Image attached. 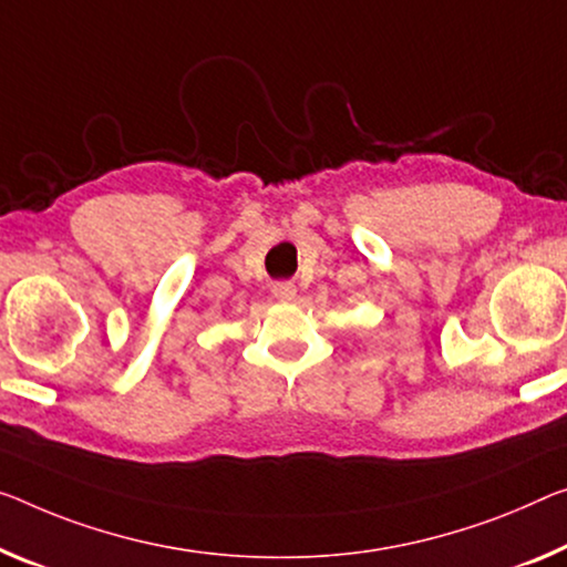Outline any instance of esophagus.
Wrapping results in <instances>:
<instances>
[{"label":"esophagus","mask_w":567,"mask_h":567,"mask_svg":"<svg viewBox=\"0 0 567 567\" xmlns=\"http://www.w3.org/2000/svg\"><path fill=\"white\" fill-rule=\"evenodd\" d=\"M274 296L278 301H291L296 296V286L291 281H278L274 284Z\"/></svg>","instance_id":"1"}]
</instances>
